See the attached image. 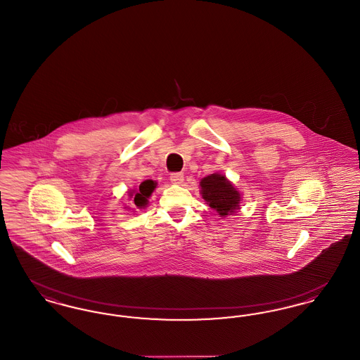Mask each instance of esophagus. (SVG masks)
Masks as SVG:
<instances>
[{"label":"esophagus","instance_id":"obj_1","mask_svg":"<svg viewBox=\"0 0 360 360\" xmlns=\"http://www.w3.org/2000/svg\"><path fill=\"white\" fill-rule=\"evenodd\" d=\"M184 174L182 172H172L170 174V181L175 185H181L184 182Z\"/></svg>","mask_w":360,"mask_h":360}]
</instances>
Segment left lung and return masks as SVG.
<instances>
[{"label": "left lung", "instance_id": "obj_1", "mask_svg": "<svg viewBox=\"0 0 360 360\" xmlns=\"http://www.w3.org/2000/svg\"><path fill=\"white\" fill-rule=\"evenodd\" d=\"M202 198L207 205L213 207L220 216H228V213H235L239 207L240 194L231 182L220 174L207 175L200 182Z\"/></svg>", "mask_w": 360, "mask_h": 360}]
</instances>
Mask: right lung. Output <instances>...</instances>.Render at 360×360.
Returning <instances> with one entry per match:
<instances>
[{"label":"right lung","mask_w":360,"mask_h":360,"mask_svg":"<svg viewBox=\"0 0 360 360\" xmlns=\"http://www.w3.org/2000/svg\"><path fill=\"white\" fill-rule=\"evenodd\" d=\"M155 186L156 185H155L154 181L147 179V181H144L139 185L137 190L131 191L129 195H132V198H134V205H136L137 207H143V206L147 205V198L154 191Z\"/></svg>","instance_id":"obj_1"}]
</instances>
